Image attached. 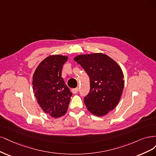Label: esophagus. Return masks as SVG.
Instances as JSON below:
<instances>
[{
	"label": "esophagus",
	"instance_id": "obj_1",
	"mask_svg": "<svg viewBox=\"0 0 156 156\" xmlns=\"http://www.w3.org/2000/svg\"><path fill=\"white\" fill-rule=\"evenodd\" d=\"M72 92H73V93H74V94L77 93L78 92V88L76 87V88H74V89H72Z\"/></svg>",
	"mask_w": 156,
	"mask_h": 156
}]
</instances>
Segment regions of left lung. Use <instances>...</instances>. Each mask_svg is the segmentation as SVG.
<instances>
[{
    "label": "left lung",
    "instance_id": "left-lung-1",
    "mask_svg": "<svg viewBox=\"0 0 156 156\" xmlns=\"http://www.w3.org/2000/svg\"><path fill=\"white\" fill-rule=\"evenodd\" d=\"M74 59L89 77L90 91L84 98L87 109L96 116L112 111L124 89V75L119 65L102 53L79 55Z\"/></svg>",
    "mask_w": 156,
    "mask_h": 156
}]
</instances>
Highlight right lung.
<instances>
[{"mask_svg": "<svg viewBox=\"0 0 156 156\" xmlns=\"http://www.w3.org/2000/svg\"><path fill=\"white\" fill-rule=\"evenodd\" d=\"M68 57L52 55L45 58L33 76V91L43 111L52 117L66 113L72 93L62 77V71Z\"/></svg>", "mask_w": 156, "mask_h": 156, "instance_id": "right-lung-1", "label": "right lung"}]
</instances>
